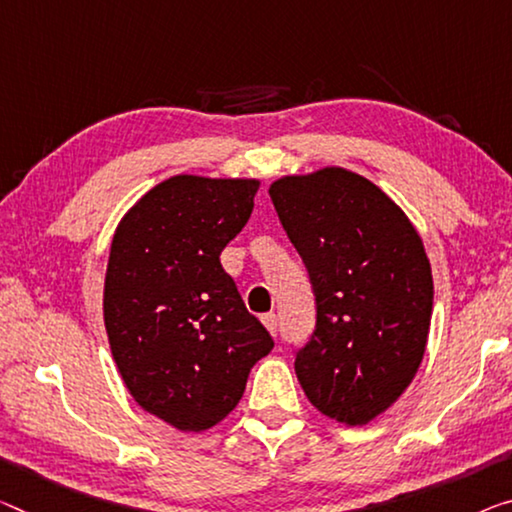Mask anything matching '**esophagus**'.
<instances>
[{
  "label": "esophagus",
  "mask_w": 512,
  "mask_h": 512,
  "mask_svg": "<svg viewBox=\"0 0 512 512\" xmlns=\"http://www.w3.org/2000/svg\"><path fill=\"white\" fill-rule=\"evenodd\" d=\"M263 325L267 327V332L274 336V334H277V329H279V320H277V316H274V313H265Z\"/></svg>",
  "instance_id": "34e87169"
}]
</instances>
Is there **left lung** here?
<instances>
[{"label":"left lung","mask_w":512,"mask_h":512,"mask_svg":"<svg viewBox=\"0 0 512 512\" xmlns=\"http://www.w3.org/2000/svg\"><path fill=\"white\" fill-rule=\"evenodd\" d=\"M270 196L316 295V329L295 355L297 380L329 419L366 426L410 387L426 352V249L405 212L348 169L283 176Z\"/></svg>","instance_id":"obj_1"}]
</instances>
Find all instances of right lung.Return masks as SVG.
<instances>
[{
    "mask_svg": "<svg viewBox=\"0 0 512 512\" xmlns=\"http://www.w3.org/2000/svg\"><path fill=\"white\" fill-rule=\"evenodd\" d=\"M254 178L171 176L114 233L105 329L132 398L183 432H203L240 403L251 366L274 348L219 254L254 210Z\"/></svg>",
    "mask_w": 512,
    "mask_h": 512,
    "instance_id": "1",
    "label": "right lung"
}]
</instances>
